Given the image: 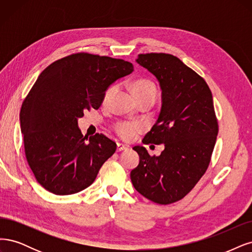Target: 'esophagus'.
Masks as SVG:
<instances>
[{"instance_id":"34e87169","label":"esophagus","mask_w":252,"mask_h":252,"mask_svg":"<svg viewBox=\"0 0 252 252\" xmlns=\"http://www.w3.org/2000/svg\"><path fill=\"white\" fill-rule=\"evenodd\" d=\"M128 147L126 144H123V143H117V152H121V151H126L127 150Z\"/></svg>"}]
</instances>
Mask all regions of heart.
Listing matches in <instances>:
<instances>
[{
	"mask_svg": "<svg viewBox=\"0 0 252 252\" xmlns=\"http://www.w3.org/2000/svg\"><path fill=\"white\" fill-rule=\"evenodd\" d=\"M132 92L135 96V98H139L142 96L153 95L156 97V87L151 80L140 78L137 79L132 84ZM112 89H109L107 91V95L111 92ZM116 134L123 138L125 140H132L136 135L141 131V126L136 123H127V121H120L114 126Z\"/></svg>",
	"mask_w": 252,
	"mask_h": 252,
	"instance_id": "obj_1",
	"label": "heart"
}]
</instances>
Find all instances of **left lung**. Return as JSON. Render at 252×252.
<instances>
[{
    "label": "left lung",
    "mask_w": 252,
    "mask_h": 252,
    "mask_svg": "<svg viewBox=\"0 0 252 252\" xmlns=\"http://www.w3.org/2000/svg\"><path fill=\"white\" fill-rule=\"evenodd\" d=\"M136 62L158 79L159 117L144 144H164L160 156L134 147L139 164L131 172L135 189L157 203L170 204L188 194L205 174L219 131L213 94L203 77L167 53L139 54Z\"/></svg>",
    "instance_id": "left-lung-1"
}]
</instances>
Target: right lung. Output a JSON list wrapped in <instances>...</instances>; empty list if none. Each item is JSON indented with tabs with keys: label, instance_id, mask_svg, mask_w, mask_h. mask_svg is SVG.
<instances>
[{
	"label": "right lung",
	"instance_id": "1",
	"mask_svg": "<svg viewBox=\"0 0 252 252\" xmlns=\"http://www.w3.org/2000/svg\"><path fill=\"white\" fill-rule=\"evenodd\" d=\"M133 71L124 60L80 52L40 73L23 101L20 121L27 162L45 189L64 196L94 182L116 143L103 134L88 139L77 119L99 109L109 86Z\"/></svg>",
	"mask_w": 252,
	"mask_h": 252
}]
</instances>
